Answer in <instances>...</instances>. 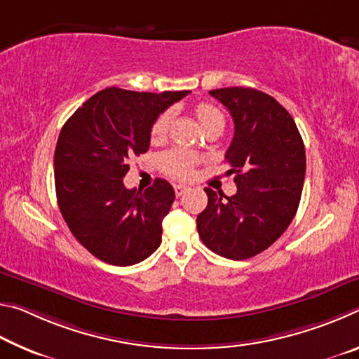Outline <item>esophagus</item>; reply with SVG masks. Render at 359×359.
<instances>
[{"label":"esophagus","instance_id":"obj_1","mask_svg":"<svg viewBox=\"0 0 359 359\" xmlns=\"http://www.w3.org/2000/svg\"><path fill=\"white\" fill-rule=\"evenodd\" d=\"M187 188H188L187 185H174V191L177 196H182V194L187 191Z\"/></svg>","mask_w":359,"mask_h":359}]
</instances>
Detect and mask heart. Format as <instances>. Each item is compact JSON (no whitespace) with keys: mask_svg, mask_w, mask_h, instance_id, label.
<instances>
[{"mask_svg":"<svg viewBox=\"0 0 359 359\" xmlns=\"http://www.w3.org/2000/svg\"><path fill=\"white\" fill-rule=\"evenodd\" d=\"M194 118H196L199 128L204 133L210 130L220 128L223 130L224 126V118L220 109L215 107L210 102H199V104L194 106L193 109ZM172 123V111L168 109V111L161 112L155 118L154 123H151L150 128V141L155 144H160L165 141L169 135V128H171ZM199 163L198 155H194L193 151H188L184 149H172L163 154L158 158V165H160L161 171L171 175L174 179H188L194 171V166Z\"/></svg>","mask_w":359,"mask_h":359,"instance_id":"heart-1","label":"heart"}]
</instances>
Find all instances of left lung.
Returning a JSON list of instances; mask_svg holds the SVG:
<instances>
[{
    "label": "left lung",
    "mask_w": 359,
    "mask_h": 359,
    "mask_svg": "<svg viewBox=\"0 0 359 359\" xmlns=\"http://www.w3.org/2000/svg\"><path fill=\"white\" fill-rule=\"evenodd\" d=\"M234 120V137L224 160L238 193L224 196L212 188L208 208L196 218L199 238L228 259H247L280 238L299 205L306 149L287 109L248 87L209 92Z\"/></svg>",
    "instance_id": "left-lung-1"
}]
</instances>
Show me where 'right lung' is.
<instances>
[{
	"mask_svg": "<svg viewBox=\"0 0 359 359\" xmlns=\"http://www.w3.org/2000/svg\"><path fill=\"white\" fill-rule=\"evenodd\" d=\"M188 93L106 88L60 131L53 156L60 212L72 236L104 263H141L161 244L174 188L156 179L144 191L128 190L123 177L131 158L149 150L155 118Z\"/></svg>",
	"mask_w": 359,
	"mask_h": 359,
	"instance_id": "obj_1",
	"label": "right lung"
}]
</instances>
